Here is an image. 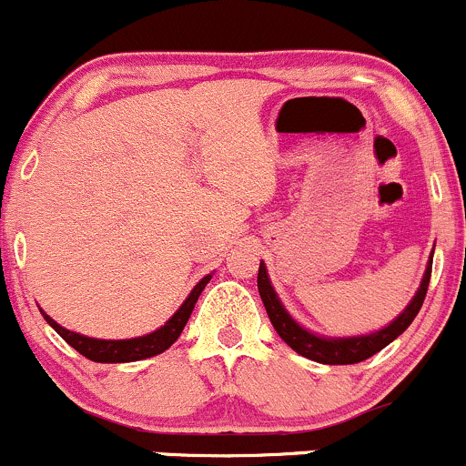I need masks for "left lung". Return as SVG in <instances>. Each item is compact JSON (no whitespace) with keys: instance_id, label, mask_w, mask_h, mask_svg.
Masks as SVG:
<instances>
[{"instance_id":"obj_1","label":"left lung","mask_w":466,"mask_h":466,"mask_svg":"<svg viewBox=\"0 0 466 466\" xmlns=\"http://www.w3.org/2000/svg\"><path fill=\"white\" fill-rule=\"evenodd\" d=\"M431 260H434V249H431L430 260H427L420 287L416 289L414 298H411L408 307L403 309V313H399V318H394L388 326H383V329L368 335L326 337L304 329L300 322H296V319L291 318V313L287 311L285 304L280 302V298H278L276 289L269 280V274H267V267L263 260H260L258 267V293L267 309V315H269L271 324H274L276 333L282 337V341H285L287 346H291L298 355L307 357V360L329 363V366H346V363H360L363 360H368V357L377 355L379 350L386 349L390 341L397 339V337L414 322V318L419 315L422 307V300H425L427 287H430Z\"/></svg>"}]
</instances>
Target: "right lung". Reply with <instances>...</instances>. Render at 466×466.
<instances>
[{
	"label": "right lung",
	"instance_id": "1",
	"mask_svg": "<svg viewBox=\"0 0 466 466\" xmlns=\"http://www.w3.org/2000/svg\"><path fill=\"white\" fill-rule=\"evenodd\" d=\"M212 274L203 276L199 282H197L195 289L188 293L184 304L173 313V318H168V322L159 329H155L153 333L142 335V337H131V339H98V337H87L80 335L76 330H67L66 326L56 324L55 319L50 318L46 311L41 315L46 318V322L56 330L63 339L72 346L74 350H78L80 355L87 357V360L98 361V363H127V361H140L148 360V357L159 355V352L168 350L170 346L177 341V337L184 330L186 322H188L192 309H195L197 300H199L201 291L206 289L208 282H210Z\"/></svg>",
	"mask_w": 466,
	"mask_h": 466
}]
</instances>
